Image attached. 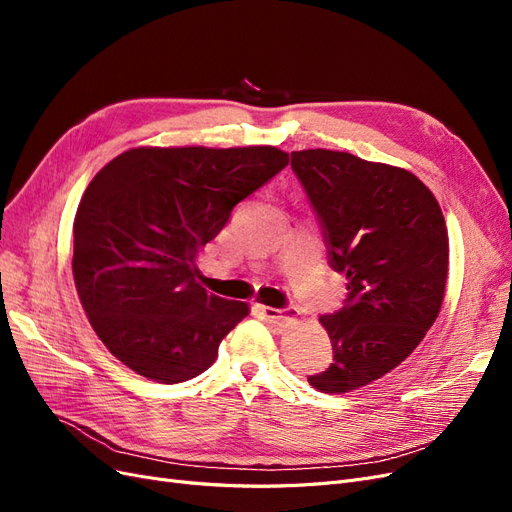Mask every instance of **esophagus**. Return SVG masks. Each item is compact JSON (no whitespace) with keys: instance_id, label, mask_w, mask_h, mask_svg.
I'll return each instance as SVG.
<instances>
[{"instance_id":"esophagus-1","label":"esophagus","mask_w":512,"mask_h":512,"mask_svg":"<svg viewBox=\"0 0 512 512\" xmlns=\"http://www.w3.org/2000/svg\"><path fill=\"white\" fill-rule=\"evenodd\" d=\"M258 309H260L262 318H265L271 324H277V327H286L290 320H294V318L299 316V307H294V305H288V307H282V309L269 307V305H260Z\"/></svg>"}]
</instances>
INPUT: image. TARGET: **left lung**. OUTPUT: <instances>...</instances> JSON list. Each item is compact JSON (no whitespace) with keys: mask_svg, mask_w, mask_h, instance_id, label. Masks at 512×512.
<instances>
[{"mask_svg":"<svg viewBox=\"0 0 512 512\" xmlns=\"http://www.w3.org/2000/svg\"><path fill=\"white\" fill-rule=\"evenodd\" d=\"M327 245L346 275L344 307L320 316L333 363L307 382L348 393L406 361L436 322L448 273V232L436 196L404 168L344 151L290 153Z\"/></svg>","mask_w":512,"mask_h":512,"instance_id":"left-lung-1","label":"left lung"}]
</instances>
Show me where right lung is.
<instances>
[{"mask_svg":"<svg viewBox=\"0 0 512 512\" xmlns=\"http://www.w3.org/2000/svg\"><path fill=\"white\" fill-rule=\"evenodd\" d=\"M286 166L275 147H138L91 179L72 273L91 327L123 365L177 384L215 361L250 309L198 284L196 254Z\"/></svg>","mask_w":512,"mask_h":512,"instance_id":"right-lung-1","label":"right lung"}]
</instances>
